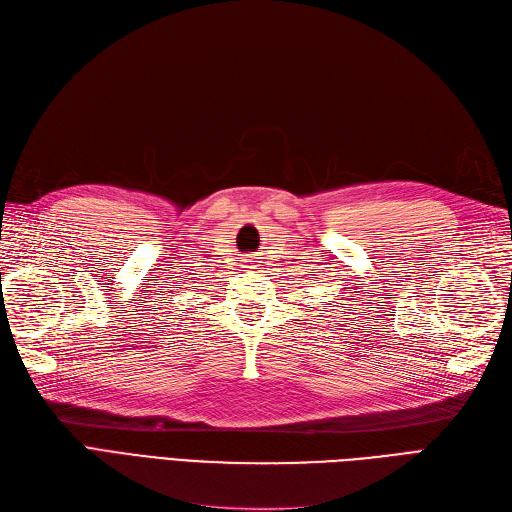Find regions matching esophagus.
I'll return each mask as SVG.
<instances>
[{"label": "esophagus", "instance_id": "esophagus-1", "mask_svg": "<svg viewBox=\"0 0 512 512\" xmlns=\"http://www.w3.org/2000/svg\"><path fill=\"white\" fill-rule=\"evenodd\" d=\"M243 262H245V265H250V267H252L256 260H254V256H245V258H243Z\"/></svg>", "mask_w": 512, "mask_h": 512}]
</instances>
